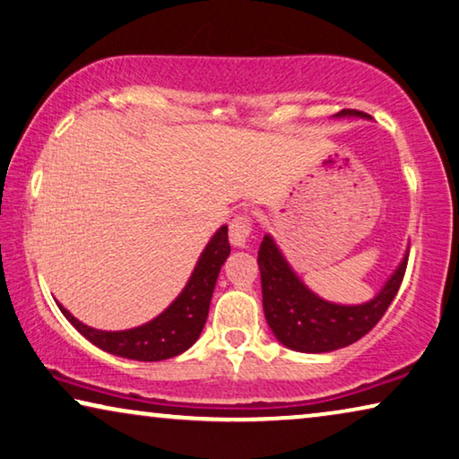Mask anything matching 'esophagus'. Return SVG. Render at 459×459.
Masks as SVG:
<instances>
[{"instance_id": "1", "label": "esophagus", "mask_w": 459, "mask_h": 459, "mask_svg": "<svg viewBox=\"0 0 459 459\" xmlns=\"http://www.w3.org/2000/svg\"><path fill=\"white\" fill-rule=\"evenodd\" d=\"M251 232H253V221H251L249 214H237L230 221L229 238H230V243L235 245V247H245V245H247V241L251 238Z\"/></svg>"}]
</instances>
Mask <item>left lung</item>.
Here are the masks:
<instances>
[{"instance_id": "1", "label": "left lung", "mask_w": 459, "mask_h": 459, "mask_svg": "<svg viewBox=\"0 0 459 459\" xmlns=\"http://www.w3.org/2000/svg\"><path fill=\"white\" fill-rule=\"evenodd\" d=\"M368 117L357 108H342L338 117ZM262 272V295L265 319L284 346L299 352H330L360 340L377 325L404 280L408 253L381 292L362 305L327 303L307 289L286 264L270 235L257 251Z\"/></svg>"}]
</instances>
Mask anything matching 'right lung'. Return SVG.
<instances>
[{"instance_id": "right-lung-1", "label": "right lung", "mask_w": 459, "mask_h": 459, "mask_svg": "<svg viewBox=\"0 0 459 459\" xmlns=\"http://www.w3.org/2000/svg\"><path fill=\"white\" fill-rule=\"evenodd\" d=\"M230 253L229 243V229L221 227L206 249L200 255L189 282L179 297L173 300V305L167 311L160 313L159 317L148 321L140 327L126 332H102L88 327L65 311L59 305V309L67 321L76 330L91 340L94 346L102 351L117 354L123 359L134 360H164L173 359L177 354L186 352L194 342L200 338L204 324L208 319V309L212 292H214L218 272L222 264L227 262Z\"/></svg>"}]
</instances>
